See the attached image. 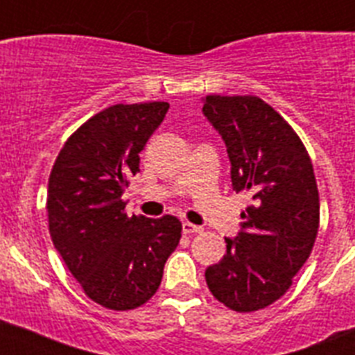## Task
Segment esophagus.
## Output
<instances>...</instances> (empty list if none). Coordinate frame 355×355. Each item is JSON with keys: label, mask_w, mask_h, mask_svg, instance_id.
I'll list each match as a JSON object with an SVG mask.
<instances>
[{"label": "esophagus", "mask_w": 355, "mask_h": 355, "mask_svg": "<svg viewBox=\"0 0 355 355\" xmlns=\"http://www.w3.org/2000/svg\"><path fill=\"white\" fill-rule=\"evenodd\" d=\"M183 233L184 234H196V233H202V227L196 224H190V222H184L183 224Z\"/></svg>", "instance_id": "1"}]
</instances>
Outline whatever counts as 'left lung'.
<instances>
[{
  "label": "left lung",
  "mask_w": 355,
  "mask_h": 355,
  "mask_svg": "<svg viewBox=\"0 0 355 355\" xmlns=\"http://www.w3.org/2000/svg\"><path fill=\"white\" fill-rule=\"evenodd\" d=\"M202 114L227 147L234 192L252 206L225 238L224 258L206 268L218 302L238 313L281 299L315 245L320 200L315 172L299 135L256 96H206Z\"/></svg>",
  "instance_id": "8db88e82"
}]
</instances>
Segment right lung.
<instances>
[{
  "label": "right lung",
  "mask_w": 355,
  "mask_h": 355,
  "mask_svg": "<svg viewBox=\"0 0 355 355\" xmlns=\"http://www.w3.org/2000/svg\"><path fill=\"white\" fill-rule=\"evenodd\" d=\"M168 103L114 105L69 137L48 184L49 233L87 297L114 311L156 293L163 266L181 238V222L128 216L122 193L140 172V150Z\"/></svg>",
  "instance_id": "right-lung-1"
}]
</instances>
